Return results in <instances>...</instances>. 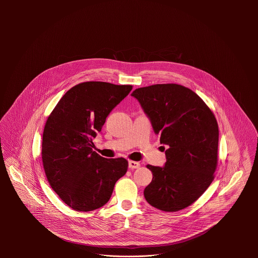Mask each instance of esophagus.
Masks as SVG:
<instances>
[{"label":"esophagus","instance_id":"esophagus-1","mask_svg":"<svg viewBox=\"0 0 258 258\" xmlns=\"http://www.w3.org/2000/svg\"><path fill=\"white\" fill-rule=\"evenodd\" d=\"M128 165H129V168L132 169V170L133 169H138L140 167V164L138 162H135V161H129Z\"/></svg>","mask_w":258,"mask_h":258}]
</instances>
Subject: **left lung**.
I'll return each instance as SVG.
<instances>
[{
    "label": "left lung",
    "instance_id": "8db88e82",
    "mask_svg": "<svg viewBox=\"0 0 258 258\" xmlns=\"http://www.w3.org/2000/svg\"><path fill=\"white\" fill-rule=\"evenodd\" d=\"M131 95L139 101L161 144L168 148L164 167L147 165L153 179L144 197L161 211L183 210L214 180L219 147L216 117L198 94L179 84L141 87Z\"/></svg>",
    "mask_w": 258,
    "mask_h": 258
}]
</instances>
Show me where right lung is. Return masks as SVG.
<instances>
[{"mask_svg":"<svg viewBox=\"0 0 258 258\" xmlns=\"http://www.w3.org/2000/svg\"><path fill=\"white\" fill-rule=\"evenodd\" d=\"M131 85L88 81L71 88L48 116L41 157L47 181L68 206L79 212L103 207L128 168L123 158L95 153L93 139Z\"/></svg>","mask_w":258,"mask_h":258,"instance_id":"add662e5","label":"right lung"}]
</instances>
